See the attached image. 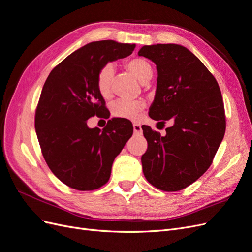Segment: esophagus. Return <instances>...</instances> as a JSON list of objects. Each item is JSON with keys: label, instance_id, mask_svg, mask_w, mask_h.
<instances>
[{"label": "esophagus", "instance_id": "esophagus-1", "mask_svg": "<svg viewBox=\"0 0 252 252\" xmlns=\"http://www.w3.org/2000/svg\"><path fill=\"white\" fill-rule=\"evenodd\" d=\"M133 131L135 134H142L143 130H142V127L139 124H133Z\"/></svg>", "mask_w": 252, "mask_h": 252}]
</instances>
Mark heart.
<instances>
[{"mask_svg":"<svg viewBox=\"0 0 252 252\" xmlns=\"http://www.w3.org/2000/svg\"><path fill=\"white\" fill-rule=\"evenodd\" d=\"M126 69L130 72L136 80L142 84L147 83L152 77V67L144 59H132L125 64ZM113 75V68L111 65H106L98 71L96 78V87L98 93L104 98H109L111 96V81ZM145 101L143 100H118L111 105V112L113 117L125 119V120H134L142 109L145 108Z\"/></svg>","mask_w":252,"mask_h":252,"instance_id":"obj_1","label":"heart"}]
</instances>
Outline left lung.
Listing matches in <instances>:
<instances>
[{"label": "left lung", "mask_w": 252, "mask_h": 252, "mask_svg": "<svg viewBox=\"0 0 252 252\" xmlns=\"http://www.w3.org/2000/svg\"><path fill=\"white\" fill-rule=\"evenodd\" d=\"M138 55L157 66L158 80L149 117L171 120L166 135L143 125L148 147L142 156L145 178L163 191H179L209 168L223 141L226 120L219 84L186 47L145 45Z\"/></svg>", "instance_id": "1"}]
</instances>
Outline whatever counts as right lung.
Instances as JSON below:
<instances>
[{"mask_svg": "<svg viewBox=\"0 0 252 252\" xmlns=\"http://www.w3.org/2000/svg\"><path fill=\"white\" fill-rule=\"evenodd\" d=\"M135 44L112 40L86 44L53 68L35 110L34 126L43 157L56 177L87 191L108 182L114 158L131 138L130 121L113 118L105 128H89L94 114L108 117L96 87L108 62L130 56Z\"/></svg>", "mask_w": 252, "mask_h": 252, "instance_id": "obj_1", "label": "right lung"}]
</instances>
